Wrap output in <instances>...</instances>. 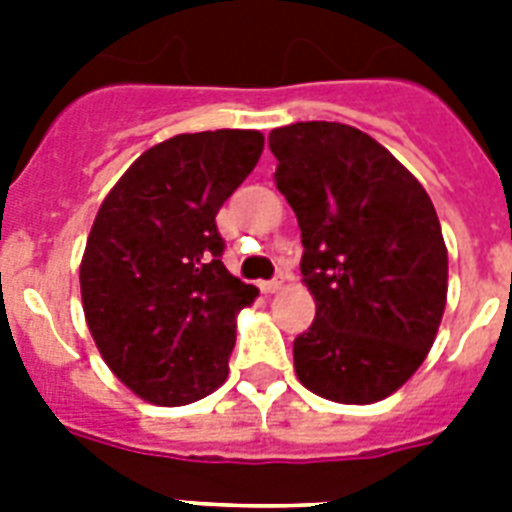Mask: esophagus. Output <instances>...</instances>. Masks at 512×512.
Instances as JSON below:
<instances>
[{
  "instance_id": "34e87169",
  "label": "esophagus",
  "mask_w": 512,
  "mask_h": 512,
  "mask_svg": "<svg viewBox=\"0 0 512 512\" xmlns=\"http://www.w3.org/2000/svg\"><path fill=\"white\" fill-rule=\"evenodd\" d=\"M284 281H287V273L279 271V273H276V276H273V279L260 281V289H263L265 295H273V292H279V289L284 287Z\"/></svg>"
}]
</instances>
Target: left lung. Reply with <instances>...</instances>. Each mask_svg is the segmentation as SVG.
I'll use <instances>...</instances> for the list:
<instances>
[{
	"mask_svg": "<svg viewBox=\"0 0 512 512\" xmlns=\"http://www.w3.org/2000/svg\"><path fill=\"white\" fill-rule=\"evenodd\" d=\"M268 146L316 297V319L292 345L297 377L329 401L374 404L417 372L444 316L449 257L433 201L348 124H289Z\"/></svg>",
	"mask_w": 512,
	"mask_h": 512,
	"instance_id": "1",
	"label": "left lung"
}]
</instances>
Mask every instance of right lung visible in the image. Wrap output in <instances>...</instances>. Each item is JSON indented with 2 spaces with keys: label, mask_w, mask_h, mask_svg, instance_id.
Segmentation results:
<instances>
[{
  "label": "right lung",
  "mask_w": 512,
  "mask_h": 512,
  "mask_svg": "<svg viewBox=\"0 0 512 512\" xmlns=\"http://www.w3.org/2000/svg\"><path fill=\"white\" fill-rule=\"evenodd\" d=\"M263 143L257 130L175 135L100 204L79 268L84 316L111 372L151 404H191L228 377L236 313L257 289L223 265L215 217Z\"/></svg>",
  "instance_id": "1"
}]
</instances>
